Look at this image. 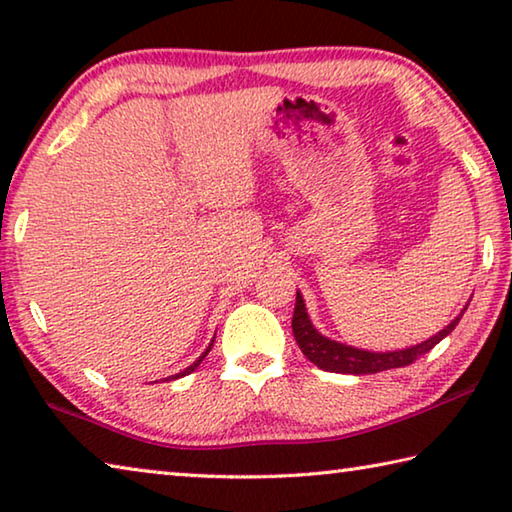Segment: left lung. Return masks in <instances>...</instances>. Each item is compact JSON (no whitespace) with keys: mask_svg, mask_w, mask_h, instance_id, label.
Masks as SVG:
<instances>
[{"mask_svg":"<svg viewBox=\"0 0 512 512\" xmlns=\"http://www.w3.org/2000/svg\"><path fill=\"white\" fill-rule=\"evenodd\" d=\"M467 305H470V302H467ZM467 305L463 307L461 314L452 320V323L440 329L438 334L429 336L427 341L411 345V348L391 350V352H370V350L352 348V345H345L334 339H327V336L320 334L314 327V323H311L300 291H296V309H293L291 327L302 354H305V357L320 370L341 372V375H372V372L409 366V363L418 359L420 354L429 352L433 345H438L445 336L452 334V329L458 325V320H461V316L465 314Z\"/></svg>","mask_w":512,"mask_h":512,"instance_id":"8db88e82","label":"left lung"}]
</instances>
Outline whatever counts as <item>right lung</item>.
I'll return each instance as SVG.
<instances>
[{"instance_id": "add662e5", "label": "right lung", "mask_w": 512, "mask_h": 512, "mask_svg": "<svg viewBox=\"0 0 512 512\" xmlns=\"http://www.w3.org/2000/svg\"><path fill=\"white\" fill-rule=\"evenodd\" d=\"M212 345H214V341L210 343V345H207V350L201 354V357H198L194 363H192V366H187L185 370H180L178 372V375H171V377H167V379H164V381H171V379H180V377H185V375H189V372H194L198 366H201V361L207 357V352H210L212 350Z\"/></svg>"}]
</instances>
